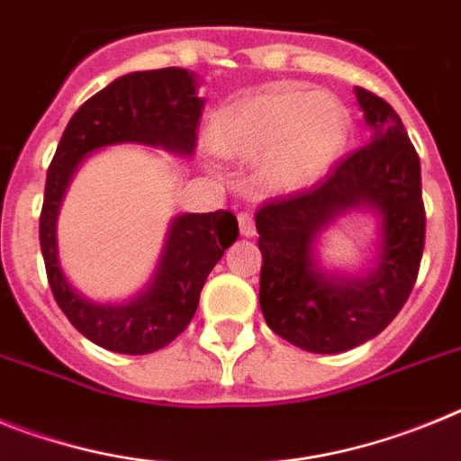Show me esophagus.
Returning <instances> with one entry per match:
<instances>
[{"label": "esophagus", "instance_id": "obj_1", "mask_svg": "<svg viewBox=\"0 0 461 461\" xmlns=\"http://www.w3.org/2000/svg\"><path fill=\"white\" fill-rule=\"evenodd\" d=\"M238 223H240V233H242L244 238H254L256 223H254V217H251L249 212H240Z\"/></svg>", "mask_w": 461, "mask_h": 461}]
</instances>
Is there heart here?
I'll use <instances>...</instances> for the list:
<instances>
[{"label": "heart", "mask_w": 461, "mask_h": 461, "mask_svg": "<svg viewBox=\"0 0 461 461\" xmlns=\"http://www.w3.org/2000/svg\"><path fill=\"white\" fill-rule=\"evenodd\" d=\"M351 126V113L332 94L270 89L219 110L210 142L223 157L258 158L260 185L288 194L319 182L339 161Z\"/></svg>", "instance_id": "obj_1"}]
</instances>
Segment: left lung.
I'll return each instance as SVG.
<instances>
[{
  "mask_svg": "<svg viewBox=\"0 0 461 461\" xmlns=\"http://www.w3.org/2000/svg\"><path fill=\"white\" fill-rule=\"evenodd\" d=\"M372 138L319 185L256 212L260 312L272 332L309 353H344L374 339L409 300L425 249L420 158L388 101L356 87ZM353 209L379 217L375 266L362 276L325 271L323 230Z\"/></svg>",
  "mask_w": 461,
  "mask_h": 461,
  "instance_id": "obj_1",
  "label": "left lung"
}]
</instances>
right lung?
Wrapping results in <instances>:
<instances>
[{"mask_svg":"<svg viewBox=\"0 0 461 461\" xmlns=\"http://www.w3.org/2000/svg\"><path fill=\"white\" fill-rule=\"evenodd\" d=\"M205 101L186 68L126 73L85 101L64 129L46 177L39 240L57 304L80 335L108 351L145 356L168 346L194 319L207 275L238 240L233 212L177 214L148 286L120 304L94 303L71 286L59 263L57 214L89 154L120 142L191 157Z\"/></svg>","mask_w":461,"mask_h":461,"instance_id":"add662e5","label":"right lung"}]
</instances>
